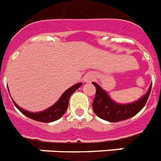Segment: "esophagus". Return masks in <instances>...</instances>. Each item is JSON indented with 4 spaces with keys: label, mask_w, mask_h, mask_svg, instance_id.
I'll return each mask as SVG.
<instances>
[{
    "label": "esophagus",
    "mask_w": 161,
    "mask_h": 161,
    "mask_svg": "<svg viewBox=\"0 0 161 161\" xmlns=\"http://www.w3.org/2000/svg\"><path fill=\"white\" fill-rule=\"evenodd\" d=\"M94 79H95V75H94L93 73L89 72V73H87L86 75H85L84 81L85 82H91V81H92Z\"/></svg>",
    "instance_id": "1"
}]
</instances>
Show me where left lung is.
I'll list each match as a JSON object with an SVG mask.
<instances>
[{
  "label": "left lung",
  "mask_w": 161,
  "mask_h": 161,
  "mask_svg": "<svg viewBox=\"0 0 161 161\" xmlns=\"http://www.w3.org/2000/svg\"><path fill=\"white\" fill-rule=\"evenodd\" d=\"M92 84L96 89V96L92 103L94 112L98 117L110 122L129 119L140 112L146 104L152 86L150 85L147 92L137 101L129 104H119L113 101L107 92L96 82H92Z\"/></svg>",
  "instance_id": "left-lung-1"
}]
</instances>
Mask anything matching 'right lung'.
Here are the masks:
<instances>
[{
  "label": "right lung",
  "mask_w": 161,
  "mask_h": 161,
  "mask_svg": "<svg viewBox=\"0 0 161 161\" xmlns=\"http://www.w3.org/2000/svg\"><path fill=\"white\" fill-rule=\"evenodd\" d=\"M81 86V82L74 85L73 86L66 90L61 95L58 101H56L53 105H51V107L47 108L46 110H43V111H40V112H31V111H28V110H25L22 108H20L14 101L13 103L14 105H15V107L17 108L18 110H20V112L22 113L23 115H25V116L29 117L31 119L36 120V121L49 123V122L57 120L65 114L68 108V104H69V100H70V96Z\"/></svg>",
  "instance_id": "1"
}]
</instances>
